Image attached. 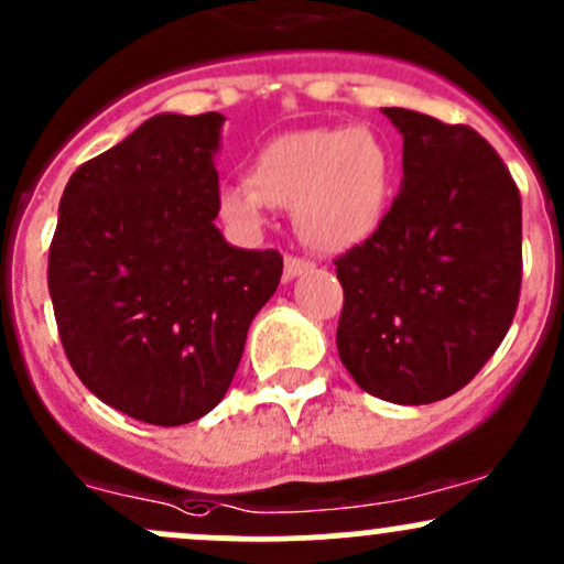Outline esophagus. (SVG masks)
Masks as SVG:
<instances>
[{
  "label": "esophagus",
  "mask_w": 564,
  "mask_h": 564,
  "mask_svg": "<svg viewBox=\"0 0 564 564\" xmlns=\"http://www.w3.org/2000/svg\"><path fill=\"white\" fill-rule=\"evenodd\" d=\"M312 271V263L301 256H284V280H295V276Z\"/></svg>",
  "instance_id": "obj_1"
}]
</instances>
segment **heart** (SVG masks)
<instances>
[{
    "instance_id": "obj_1",
    "label": "heart",
    "mask_w": 564,
    "mask_h": 564,
    "mask_svg": "<svg viewBox=\"0 0 564 564\" xmlns=\"http://www.w3.org/2000/svg\"><path fill=\"white\" fill-rule=\"evenodd\" d=\"M392 187V159L368 129H301L263 144L247 183L220 187V215L256 231L265 209H293L314 250H347L379 226Z\"/></svg>"
}]
</instances>
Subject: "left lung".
<instances>
[{
    "instance_id": "1",
    "label": "left lung",
    "mask_w": 564,
    "mask_h": 564,
    "mask_svg": "<svg viewBox=\"0 0 564 564\" xmlns=\"http://www.w3.org/2000/svg\"><path fill=\"white\" fill-rule=\"evenodd\" d=\"M403 187L333 263L338 357L368 395L420 405L463 390L506 338L522 290V198L470 126L384 107Z\"/></svg>"
}]
</instances>
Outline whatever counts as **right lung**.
<instances>
[{"instance_id": "obj_1", "label": "right lung", "mask_w": 564, "mask_h": 564, "mask_svg": "<svg viewBox=\"0 0 564 564\" xmlns=\"http://www.w3.org/2000/svg\"><path fill=\"white\" fill-rule=\"evenodd\" d=\"M223 120H144L77 166L58 204L47 290L66 360L99 401L150 425L223 401L282 276L280 252L239 250L215 228Z\"/></svg>"}]
</instances>
